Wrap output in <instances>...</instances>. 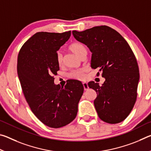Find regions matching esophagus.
I'll return each instance as SVG.
<instances>
[{
  "mask_svg": "<svg viewBox=\"0 0 151 151\" xmlns=\"http://www.w3.org/2000/svg\"><path fill=\"white\" fill-rule=\"evenodd\" d=\"M83 87H84V89H85V91H87L88 89V84L86 83V82H84V83H83Z\"/></svg>",
  "mask_w": 151,
  "mask_h": 151,
  "instance_id": "34e87169",
  "label": "esophagus"
}]
</instances>
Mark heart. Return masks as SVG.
Returning <instances> with one entry per match:
<instances>
[{"label": "heart", "instance_id": "heart-1", "mask_svg": "<svg viewBox=\"0 0 151 151\" xmlns=\"http://www.w3.org/2000/svg\"><path fill=\"white\" fill-rule=\"evenodd\" d=\"M71 52L75 53L79 57H81L83 55L86 53V48L84 45L81 44L80 42H73L68 47ZM57 61L58 65H61L63 62V56L60 54V52H58L57 55ZM70 77L76 78V79H83L85 78V69H78L73 70V72L70 73Z\"/></svg>", "mask_w": 151, "mask_h": 151}]
</instances>
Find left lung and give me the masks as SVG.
I'll return each instance as SVG.
<instances>
[{
    "mask_svg": "<svg viewBox=\"0 0 151 151\" xmlns=\"http://www.w3.org/2000/svg\"><path fill=\"white\" fill-rule=\"evenodd\" d=\"M73 35L90 49L91 68H98L105 78L101 86L94 81L88 83L96 92L94 105L99 118L110 124L123 121L136 102L139 81V66L131 47L118 32L105 25L73 30Z\"/></svg>",
    "mask_w": 151,
    "mask_h": 151,
    "instance_id": "left-lung-1",
    "label": "left lung"
}]
</instances>
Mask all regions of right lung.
<instances>
[{"mask_svg": "<svg viewBox=\"0 0 151 151\" xmlns=\"http://www.w3.org/2000/svg\"><path fill=\"white\" fill-rule=\"evenodd\" d=\"M71 32H39L19 51L17 73L25 99L35 115L47 126L57 129L75 119L83 94L81 81L70 80L65 86L54 83L59 65L57 51L69 39Z\"/></svg>", "mask_w": 151, "mask_h": 151, "instance_id": "obj_1", "label": "right lung"}]
</instances>
